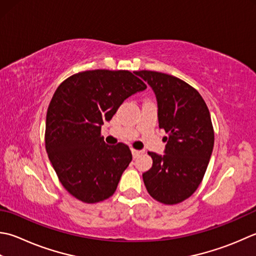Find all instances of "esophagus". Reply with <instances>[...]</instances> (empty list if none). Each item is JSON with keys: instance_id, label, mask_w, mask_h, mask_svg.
<instances>
[{"instance_id": "34e87169", "label": "esophagus", "mask_w": 256, "mask_h": 256, "mask_svg": "<svg viewBox=\"0 0 256 256\" xmlns=\"http://www.w3.org/2000/svg\"><path fill=\"white\" fill-rule=\"evenodd\" d=\"M131 152H132V155H133V158H136L142 154V151H138V150H134V148L131 150Z\"/></svg>"}]
</instances>
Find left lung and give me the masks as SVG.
Instances as JSON below:
<instances>
[{"mask_svg":"<svg viewBox=\"0 0 256 256\" xmlns=\"http://www.w3.org/2000/svg\"><path fill=\"white\" fill-rule=\"evenodd\" d=\"M135 74L148 82L158 101V126L168 133L165 154L148 152L152 168L143 173L148 194L163 204H178L196 191L214 146L211 115L196 90L173 75Z\"/></svg>","mask_w":256,"mask_h":256,"instance_id":"1","label":"left lung"}]
</instances>
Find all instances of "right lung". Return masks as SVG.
<instances>
[{
  "label": "right lung",
  "instance_id": "1",
  "mask_svg": "<svg viewBox=\"0 0 256 256\" xmlns=\"http://www.w3.org/2000/svg\"><path fill=\"white\" fill-rule=\"evenodd\" d=\"M146 88L130 71L93 70L72 75L58 85L45 123V148L64 188L84 203L114 194L132 161L128 145H108L101 136L124 100Z\"/></svg>",
  "mask_w": 256,
  "mask_h": 256
}]
</instances>
